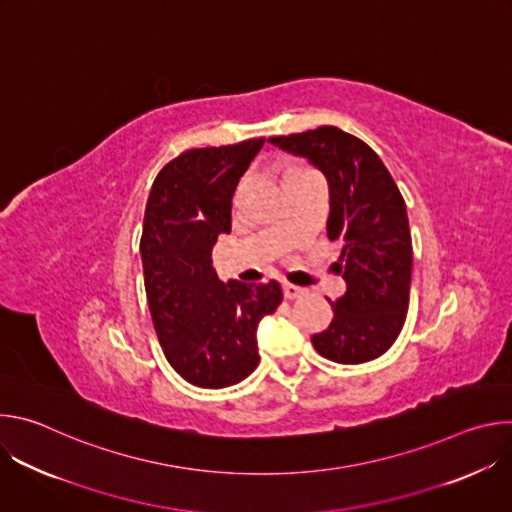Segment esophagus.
I'll return each instance as SVG.
<instances>
[{"mask_svg": "<svg viewBox=\"0 0 512 512\" xmlns=\"http://www.w3.org/2000/svg\"><path fill=\"white\" fill-rule=\"evenodd\" d=\"M304 294H306L304 287H298V285H294V283L283 281V296H285L287 300H298V298L304 296Z\"/></svg>", "mask_w": 512, "mask_h": 512, "instance_id": "34e87169", "label": "esophagus"}]
</instances>
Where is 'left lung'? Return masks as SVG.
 Instances as JSON below:
<instances>
[{
	"label": "left lung",
	"mask_w": 512,
	"mask_h": 512,
	"mask_svg": "<svg viewBox=\"0 0 512 512\" xmlns=\"http://www.w3.org/2000/svg\"><path fill=\"white\" fill-rule=\"evenodd\" d=\"M306 158L330 188L328 239L342 245L344 296L332 302L330 326L314 348L340 364L369 362L397 340L411 287V233L405 200L381 158L358 137L324 125L269 139Z\"/></svg>",
	"instance_id": "obj_1"
}]
</instances>
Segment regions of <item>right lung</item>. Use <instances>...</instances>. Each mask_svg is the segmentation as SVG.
Instances as JSON below:
<instances>
[{
	"label": "right lung",
	"instance_id": "add662e5",
	"mask_svg": "<svg viewBox=\"0 0 512 512\" xmlns=\"http://www.w3.org/2000/svg\"><path fill=\"white\" fill-rule=\"evenodd\" d=\"M265 137L188 150L158 174L139 243L145 294L174 371L204 389L241 383L259 364L257 326L283 300L281 285L221 281L212 247L231 233L233 196Z\"/></svg>",
	"mask_w": 512,
	"mask_h": 512
}]
</instances>
